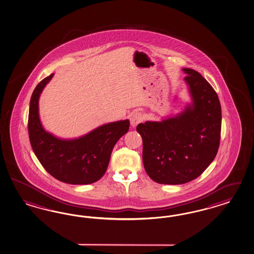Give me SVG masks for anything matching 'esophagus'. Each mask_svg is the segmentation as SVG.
Segmentation results:
<instances>
[{"label":"esophagus","mask_w":254,"mask_h":254,"mask_svg":"<svg viewBox=\"0 0 254 254\" xmlns=\"http://www.w3.org/2000/svg\"><path fill=\"white\" fill-rule=\"evenodd\" d=\"M143 121V115L140 112H134L130 117V123L131 127H136L137 124L142 123Z\"/></svg>","instance_id":"1"}]
</instances>
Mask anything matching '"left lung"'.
I'll use <instances>...</instances> for the list:
<instances>
[{
    "mask_svg": "<svg viewBox=\"0 0 254 254\" xmlns=\"http://www.w3.org/2000/svg\"><path fill=\"white\" fill-rule=\"evenodd\" d=\"M193 103L177 116L138 124L143 162L153 181L181 185L198 177L214 160L221 138L217 94L199 73L183 68Z\"/></svg>",
    "mask_w": 254,
    "mask_h": 254,
    "instance_id": "left-lung-1",
    "label": "left lung"
}]
</instances>
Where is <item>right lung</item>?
<instances>
[{"instance_id": "right-lung-1", "label": "right lung", "mask_w": 254, "mask_h": 254, "mask_svg": "<svg viewBox=\"0 0 254 254\" xmlns=\"http://www.w3.org/2000/svg\"><path fill=\"white\" fill-rule=\"evenodd\" d=\"M54 73L40 81L29 102L30 145L37 159L53 177L70 185L98 181L109 166L112 149L130 127L128 120L104 124L77 139L63 140L45 131L39 118V97Z\"/></svg>"}]
</instances>
